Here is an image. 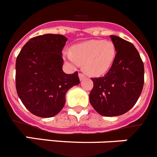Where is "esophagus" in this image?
Listing matches in <instances>:
<instances>
[{
    "instance_id": "34e87169",
    "label": "esophagus",
    "mask_w": 157,
    "mask_h": 157,
    "mask_svg": "<svg viewBox=\"0 0 157 157\" xmlns=\"http://www.w3.org/2000/svg\"><path fill=\"white\" fill-rule=\"evenodd\" d=\"M79 77H80V80H84V79H85L86 76L84 75V73H79Z\"/></svg>"
}]
</instances>
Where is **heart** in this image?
Returning a JSON list of instances; mask_svg holds the SVG:
<instances>
[{"label":"heart","instance_id":"1","mask_svg":"<svg viewBox=\"0 0 157 157\" xmlns=\"http://www.w3.org/2000/svg\"><path fill=\"white\" fill-rule=\"evenodd\" d=\"M64 56L73 64L84 65L90 75L100 76L113 63L116 49L112 42L92 40L73 46L71 52H64Z\"/></svg>","mask_w":157,"mask_h":157}]
</instances>
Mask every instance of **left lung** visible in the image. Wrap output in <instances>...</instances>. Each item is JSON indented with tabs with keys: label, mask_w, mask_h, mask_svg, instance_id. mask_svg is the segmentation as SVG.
I'll use <instances>...</instances> for the list:
<instances>
[{
	"label": "left lung",
	"mask_w": 157,
	"mask_h": 157,
	"mask_svg": "<svg viewBox=\"0 0 157 157\" xmlns=\"http://www.w3.org/2000/svg\"><path fill=\"white\" fill-rule=\"evenodd\" d=\"M110 37L117 52L113 63L103 77L91 78L94 86L89 94L93 108L105 117L129 111L138 101L144 85V64L138 50L119 36Z\"/></svg>",
	"instance_id": "left-lung-1"
}]
</instances>
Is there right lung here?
I'll return each mask as SVG.
<instances>
[{
	"label": "right lung",
	"instance_id": "right-lung-1",
	"mask_svg": "<svg viewBox=\"0 0 157 157\" xmlns=\"http://www.w3.org/2000/svg\"><path fill=\"white\" fill-rule=\"evenodd\" d=\"M67 38L48 33L31 38L18 55L15 63L17 94L31 113L52 117L66 101L69 89L80 83L78 72L63 70V51Z\"/></svg>",
	"mask_w": 157,
	"mask_h": 157
}]
</instances>
